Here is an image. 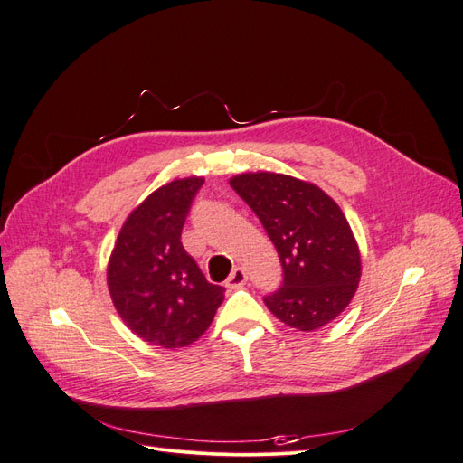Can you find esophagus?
Masks as SVG:
<instances>
[{
  "mask_svg": "<svg viewBox=\"0 0 463 463\" xmlns=\"http://www.w3.org/2000/svg\"><path fill=\"white\" fill-rule=\"evenodd\" d=\"M245 282H247V272L243 269H233L223 284H226V288H230V289H237V288H241Z\"/></svg>",
  "mask_w": 463,
  "mask_h": 463,
  "instance_id": "esophagus-1",
  "label": "esophagus"
}]
</instances>
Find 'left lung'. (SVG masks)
<instances>
[{
	"mask_svg": "<svg viewBox=\"0 0 463 463\" xmlns=\"http://www.w3.org/2000/svg\"><path fill=\"white\" fill-rule=\"evenodd\" d=\"M253 208L284 269V284L264 303L284 325L313 332L344 313L361 279V253L335 201L309 181L249 172L230 179Z\"/></svg>",
	"mask_w": 463,
	"mask_h": 463,
	"instance_id": "1",
	"label": "left lung"
}]
</instances>
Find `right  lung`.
Masks as SVG:
<instances>
[{
	"mask_svg": "<svg viewBox=\"0 0 463 463\" xmlns=\"http://www.w3.org/2000/svg\"><path fill=\"white\" fill-rule=\"evenodd\" d=\"M203 177L174 179L123 222L108 260L116 311L138 338L165 349L185 347L208 330L223 301L181 243V230Z\"/></svg>",
	"mask_w": 463,
	"mask_h": 463,
	"instance_id": "obj_1",
	"label": "right lung"
}]
</instances>
